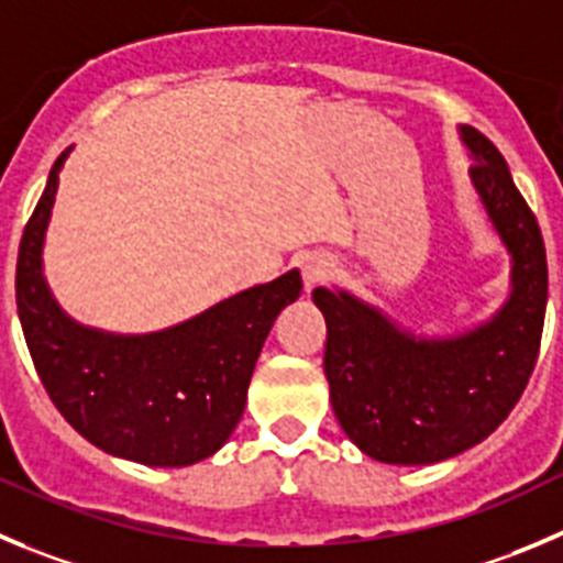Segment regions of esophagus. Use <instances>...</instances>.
<instances>
[{
  "instance_id": "1",
  "label": "esophagus",
  "mask_w": 563,
  "mask_h": 563,
  "mask_svg": "<svg viewBox=\"0 0 563 563\" xmlns=\"http://www.w3.org/2000/svg\"><path fill=\"white\" fill-rule=\"evenodd\" d=\"M299 269H302V283H306V291H313L319 283H324L330 275H333V264H330V257L317 255V252L302 257Z\"/></svg>"
}]
</instances>
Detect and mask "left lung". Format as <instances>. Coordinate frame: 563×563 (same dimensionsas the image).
Listing matches in <instances>:
<instances>
[{
    "mask_svg": "<svg viewBox=\"0 0 563 563\" xmlns=\"http://www.w3.org/2000/svg\"><path fill=\"white\" fill-rule=\"evenodd\" d=\"M470 180L511 255V291L488 322L428 339L344 288H317L328 322L324 375L341 430L383 464L424 466L475 448L522 397L542 344L548 255L539 222L497 146L459 128Z\"/></svg>",
    "mask_w": 563,
    "mask_h": 563,
    "instance_id": "left-lung-1",
    "label": "left lung"
}]
</instances>
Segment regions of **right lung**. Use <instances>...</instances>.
<instances>
[{"instance_id":"1","label":"right lung","mask_w":563,"mask_h":563,"mask_svg":"<svg viewBox=\"0 0 563 563\" xmlns=\"http://www.w3.org/2000/svg\"><path fill=\"white\" fill-rule=\"evenodd\" d=\"M68 150L55 161L19 246L15 306L49 400L93 448L146 466H191L224 448L297 269L155 333H108L68 317L44 277V241Z\"/></svg>"}]
</instances>
